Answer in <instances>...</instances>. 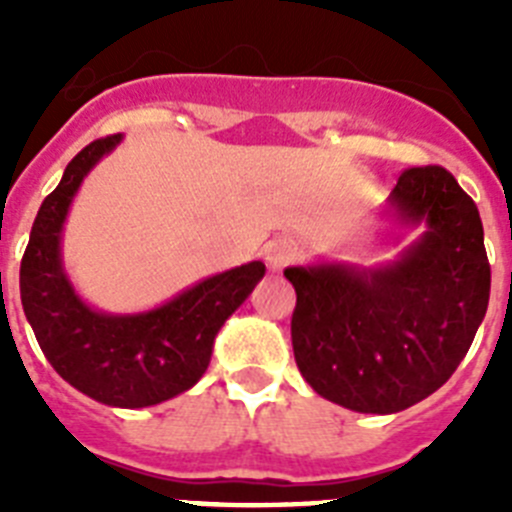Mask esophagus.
Listing matches in <instances>:
<instances>
[{
    "instance_id": "esophagus-1",
    "label": "esophagus",
    "mask_w": 512,
    "mask_h": 512,
    "mask_svg": "<svg viewBox=\"0 0 512 512\" xmlns=\"http://www.w3.org/2000/svg\"><path fill=\"white\" fill-rule=\"evenodd\" d=\"M266 266L271 271H282L284 266L292 264V259L297 256V246L292 241H274L266 246Z\"/></svg>"
}]
</instances>
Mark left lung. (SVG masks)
I'll return each instance as SVG.
<instances>
[{"mask_svg":"<svg viewBox=\"0 0 512 512\" xmlns=\"http://www.w3.org/2000/svg\"><path fill=\"white\" fill-rule=\"evenodd\" d=\"M405 225L425 233L377 269L289 266L297 292L292 348L325 400L390 415L446 384L490 302V261L474 200L443 166L405 169L390 194Z\"/></svg>","mask_w":512,"mask_h":512,"instance_id":"8db88e82","label":"left lung"}]
</instances>
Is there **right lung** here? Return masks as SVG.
I'll return each mask as SVG.
<instances>
[{
	"label": "right lung",
	"mask_w": 512,
	"mask_h": 512,
	"mask_svg": "<svg viewBox=\"0 0 512 512\" xmlns=\"http://www.w3.org/2000/svg\"><path fill=\"white\" fill-rule=\"evenodd\" d=\"M122 135L89 143L40 205L20 264V297L45 359L71 387L112 408H148L200 382L217 330L264 277L261 261L215 274L166 305L107 315L81 300L61 264V230L84 176Z\"/></svg>",
	"instance_id": "obj_1"
}]
</instances>
